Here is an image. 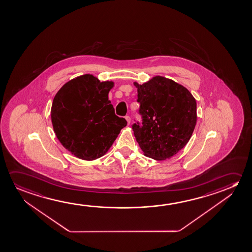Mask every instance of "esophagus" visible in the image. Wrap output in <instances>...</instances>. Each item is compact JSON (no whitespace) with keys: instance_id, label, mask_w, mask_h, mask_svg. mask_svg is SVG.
Wrapping results in <instances>:
<instances>
[{"instance_id":"34e87169","label":"esophagus","mask_w":252,"mask_h":252,"mask_svg":"<svg viewBox=\"0 0 252 252\" xmlns=\"http://www.w3.org/2000/svg\"><path fill=\"white\" fill-rule=\"evenodd\" d=\"M125 119L127 121V125H130V123H131V118H130V116H126Z\"/></svg>"}]
</instances>
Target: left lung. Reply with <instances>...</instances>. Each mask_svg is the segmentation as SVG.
I'll return each mask as SVG.
<instances>
[{
    "label": "left lung",
    "instance_id": "8db88e82",
    "mask_svg": "<svg viewBox=\"0 0 252 252\" xmlns=\"http://www.w3.org/2000/svg\"><path fill=\"white\" fill-rule=\"evenodd\" d=\"M133 85L143 118L141 126H132L136 140L147 157L170 159L186 146L194 132L197 121L195 98L186 87L161 76Z\"/></svg>",
    "mask_w": 252,
    "mask_h": 252
}]
</instances>
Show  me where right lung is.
<instances>
[{"mask_svg": "<svg viewBox=\"0 0 252 252\" xmlns=\"http://www.w3.org/2000/svg\"><path fill=\"white\" fill-rule=\"evenodd\" d=\"M112 81L92 74L73 78L58 91L51 105L56 136L71 155L84 160L105 155L127 122L115 115L108 99Z\"/></svg>", "mask_w": 252, "mask_h": 252, "instance_id": "add662e5", "label": "right lung"}]
</instances>
